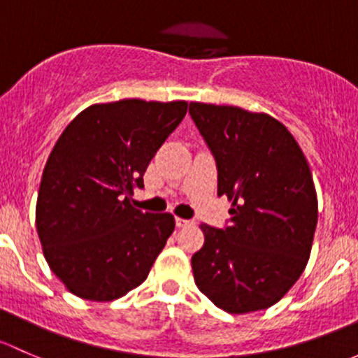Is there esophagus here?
I'll use <instances>...</instances> for the list:
<instances>
[{
  "mask_svg": "<svg viewBox=\"0 0 358 358\" xmlns=\"http://www.w3.org/2000/svg\"><path fill=\"white\" fill-rule=\"evenodd\" d=\"M193 224V220H186V219H180V217H176V226L178 227H186V226H191Z\"/></svg>",
  "mask_w": 358,
  "mask_h": 358,
  "instance_id": "obj_1",
  "label": "esophagus"
}]
</instances>
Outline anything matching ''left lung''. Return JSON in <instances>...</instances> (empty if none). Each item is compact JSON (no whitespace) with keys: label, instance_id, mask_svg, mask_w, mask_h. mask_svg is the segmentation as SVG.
I'll use <instances>...</instances> for the list:
<instances>
[{"label":"left lung","instance_id":"left-lung-1","mask_svg":"<svg viewBox=\"0 0 358 358\" xmlns=\"http://www.w3.org/2000/svg\"><path fill=\"white\" fill-rule=\"evenodd\" d=\"M217 164V194L233 201L229 226L201 224L194 282L229 314L278 303L307 267L317 226L310 167L291 132L267 113L189 103Z\"/></svg>","mask_w":358,"mask_h":358}]
</instances>
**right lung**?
Wrapping results in <instances>:
<instances>
[{
    "mask_svg": "<svg viewBox=\"0 0 358 358\" xmlns=\"http://www.w3.org/2000/svg\"><path fill=\"white\" fill-rule=\"evenodd\" d=\"M186 101L120 99L87 106L48 157L36 203L44 259L70 293L112 301L138 288L174 233L171 213L131 205Z\"/></svg>",
    "mask_w": 358,
    "mask_h": 358,
    "instance_id": "obj_1",
    "label": "right lung"
}]
</instances>
